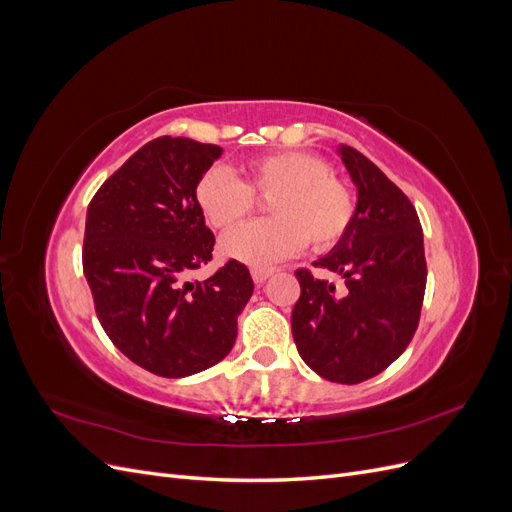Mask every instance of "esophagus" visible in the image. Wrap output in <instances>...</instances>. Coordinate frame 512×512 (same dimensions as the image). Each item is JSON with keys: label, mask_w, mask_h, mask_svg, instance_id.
<instances>
[{"label": "esophagus", "mask_w": 512, "mask_h": 512, "mask_svg": "<svg viewBox=\"0 0 512 512\" xmlns=\"http://www.w3.org/2000/svg\"><path fill=\"white\" fill-rule=\"evenodd\" d=\"M271 275H273L271 269H252V277L256 284H265Z\"/></svg>", "instance_id": "1"}]
</instances>
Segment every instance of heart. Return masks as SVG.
<instances>
[{
	"instance_id": "1",
	"label": "heart",
	"mask_w": 512,
	"mask_h": 512,
	"mask_svg": "<svg viewBox=\"0 0 512 512\" xmlns=\"http://www.w3.org/2000/svg\"><path fill=\"white\" fill-rule=\"evenodd\" d=\"M269 200L271 220L239 226L222 239V254L254 269L277 265L309 241L324 252L344 239L356 203L348 185L333 175L327 160L286 151L252 160L245 181L224 166H213L196 183V203L215 228H232L256 209V194Z\"/></svg>"
}]
</instances>
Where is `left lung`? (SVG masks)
I'll list each match as a JSON object with an SVG mask.
<instances>
[{
    "label": "left lung",
    "instance_id": "1",
    "mask_svg": "<svg viewBox=\"0 0 512 512\" xmlns=\"http://www.w3.org/2000/svg\"><path fill=\"white\" fill-rule=\"evenodd\" d=\"M359 192L350 230L314 267L344 277L337 290L309 269L294 271L301 297L292 337L318 376L359 384L378 376L408 348L427 284L423 228L410 198L361 151L339 147Z\"/></svg>",
    "mask_w": 512,
    "mask_h": 512
}]
</instances>
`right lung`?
<instances>
[{
    "label": "right lung",
    "instance_id": "add662e5",
    "mask_svg": "<svg viewBox=\"0 0 512 512\" xmlns=\"http://www.w3.org/2000/svg\"><path fill=\"white\" fill-rule=\"evenodd\" d=\"M220 156L222 147L192 138H153L87 207L83 273L98 320L132 363L162 378L220 363L254 292L235 258L203 282L188 280L213 258L196 183Z\"/></svg>",
    "mask_w": 512,
    "mask_h": 512
}]
</instances>
